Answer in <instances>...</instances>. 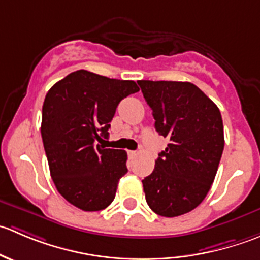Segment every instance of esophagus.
Masks as SVG:
<instances>
[{"label": "esophagus", "mask_w": 260, "mask_h": 260, "mask_svg": "<svg viewBox=\"0 0 260 260\" xmlns=\"http://www.w3.org/2000/svg\"><path fill=\"white\" fill-rule=\"evenodd\" d=\"M136 156H137V152H136V151H128V157H129V158H135Z\"/></svg>", "instance_id": "34e87169"}]
</instances>
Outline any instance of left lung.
Listing matches in <instances>:
<instances>
[{
	"instance_id": "8db88e82",
	"label": "left lung",
	"mask_w": 260,
	"mask_h": 260,
	"mask_svg": "<svg viewBox=\"0 0 260 260\" xmlns=\"http://www.w3.org/2000/svg\"><path fill=\"white\" fill-rule=\"evenodd\" d=\"M151 107L154 128L170 143L142 180L152 211L166 217L193 210L208 195L224 149L216 104L188 81H137Z\"/></svg>"
}]
</instances>
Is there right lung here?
Masks as SVG:
<instances>
[{"label":"right lung","mask_w":260,"mask_h":260,"mask_svg":"<svg viewBox=\"0 0 260 260\" xmlns=\"http://www.w3.org/2000/svg\"><path fill=\"white\" fill-rule=\"evenodd\" d=\"M138 90L133 80L77 70L46 94L41 137L50 175L60 195L81 210L111 205L118 181L127 174V152L96 142L108 136L119 102Z\"/></svg>","instance_id":"1"}]
</instances>
